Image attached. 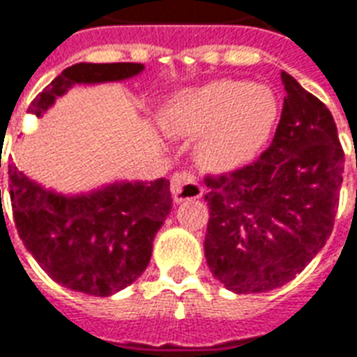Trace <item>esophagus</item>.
Here are the masks:
<instances>
[{
    "label": "esophagus",
    "mask_w": 357,
    "mask_h": 357,
    "mask_svg": "<svg viewBox=\"0 0 357 357\" xmlns=\"http://www.w3.org/2000/svg\"><path fill=\"white\" fill-rule=\"evenodd\" d=\"M170 190H172L176 204L190 200V198H200L204 195L202 185L198 183L197 176L190 172L174 174L172 179H170Z\"/></svg>",
    "instance_id": "obj_1"
}]
</instances>
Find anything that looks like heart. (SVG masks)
I'll return each instance as SVG.
<instances>
[{"label":"heart","instance_id":"heart-1","mask_svg":"<svg viewBox=\"0 0 357 357\" xmlns=\"http://www.w3.org/2000/svg\"><path fill=\"white\" fill-rule=\"evenodd\" d=\"M279 106L273 91L243 80H215L187 89L165 108L170 135L195 138L198 159L211 170H230L251 160L275 127Z\"/></svg>","mask_w":357,"mask_h":357}]
</instances>
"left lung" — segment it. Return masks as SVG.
Returning <instances> with one entry per match:
<instances>
[{
  "label": "left lung",
  "instance_id": "obj_1",
  "mask_svg": "<svg viewBox=\"0 0 357 357\" xmlns=\"http://www.w3.org/2000/svg\"><path fill=\"white\" fill-rule=\"evenodd\" d=\"M281 119L257 162L208 176L211 273L236 294L268 292L292 281L333 230L344 151L328 106L282 70Z\"/></svg>",
  "mask_w": 357,
  "mask_h": 357
}]
</instances>
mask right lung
Masks as SVG:
<instances>
[{"instance_id": "obj_1", "label": "right lung", "mask_w": 357, "mask_h": 357, "mask_svg": "<svg viewBox=\"0 0 357 357\" xmlns=\"http://www.w3.org/2000/svg\"><path fill=\"white\" fill-rule=\"evenodd\" d=\"M142 63H76L29 105L37 118L75 84L118 82L140 75ZM9 195L18 236L59 284L106 298L148 268L153 238L172 209L170 181H118L88 195L46 190L9 165Z\"/></svg>"}]
</instances>
